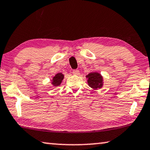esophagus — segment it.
Listing matches in <instances>:
<instances>
[{"instance_id":"34e87169","label":"esophagus","mask_w":150,"mask_h":150,"mask_svg":"<svg viewBox=\"0 0 150 150\" xmlns=\"http://www.w3.org/2000/svg\"><path fill=\"white\" fill-rule=\"evenodd\" d=\"M73 73L75 75H78L79 74V71L77 70V69H75V70H73Z\"/></svg>"}]
</instances>
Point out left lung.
Returning <instances> with one entry per match:
<instances>
[{
	"label": "left lung",
	"mask_w": 150,
	"mask_h": 150,
	"mask_svg": "<svg viewBox=\"0 0 150 150\" xmlns=\"http://www.w3.org/2000/svg\"><path fill=\"white\" fill-rule=\"evenodd\" d=\"M89 87L93 89H97L102 88L103 86V77L97 72H92L86 75Z\"/></svg>",
	"instance_id": "1"
}]
</instances>
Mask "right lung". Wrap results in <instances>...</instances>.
I'll return each instance as SVG.
<instances>
[{"label": "right lung", "mask_w": 150, "mask_h": 150, "mask_svg": "<svg viewBox=\"0 0 150 150\" xmlns=\"http://www.w3.org/2000/svg\"><path fill=\"white\" fill-rule=\"evenodd\" d=\"M64 78V75L62 74L61 73H57L54 77L52 78V84L54 86H59L61 85V82Z\"/></svg>", "instance_id": "obj_1"}]
</instances>
